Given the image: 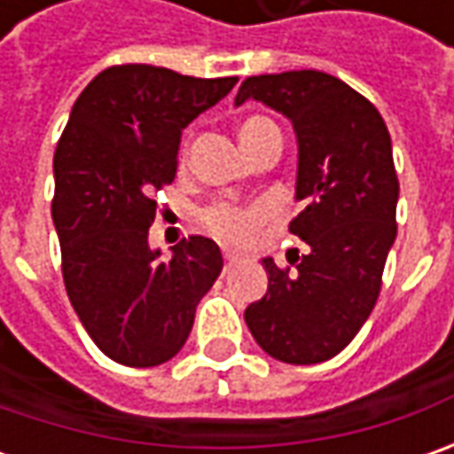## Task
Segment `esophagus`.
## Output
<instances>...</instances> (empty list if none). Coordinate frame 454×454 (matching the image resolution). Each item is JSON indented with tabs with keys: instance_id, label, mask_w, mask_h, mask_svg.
Instances as JSON below:
<instances>
[{
	"instance_id": "obj_1",
	"label": "esophagus",
	"mask_w": 454,
	"mask_h": 454,
	"mask_svg": "<svg viewBox=\"0 0 454 454\" xmlns=\"http://www.w3.org/2000/svg\"><path fill=\"white\" fill-rule=\"evenodd\" d=\"M222 257H224V265H235L237 262L235 253H227V250H224V254H222Z\"/></svg>"
}]
</instances>
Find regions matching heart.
<instances>
[{
    "label": "heart",
    "mask_w": 454,
    "mask_h": 454,
    "mask_svg": "<svg viewBox=\"0 0 454 454\" xmlns=\"http://www.w3.org/2000/svg\"><path fill=\"white\" fill-rule=\"evenodd\" d=\"M280 138L278 123L268 115H247L239 123V141L247 153H253L260 144ZM186 159V146H182V164ZM270 219V204L268 201H212L204 207L200 215L201 230L215 237L222 245H247L253 242L257 230Z\"/></svg>",
    "instance_id": "heart-1"
}]
</instances>
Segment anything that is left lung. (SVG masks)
<instances>
[{"label": "left lung", "instance_id": "obj_1", "mask_svg": "<svg viewBox=\"0 0 454 454\" xmlns=\"http://www.w3.org/2000/svg\"><path fill=\"white\" fill-rule=\"evenodd\" d=\"M247 98L286 114L298 133V200L288 230L308 245L290 268L265 260L268 293L245 323L265 354L308 366L340 354L372 316L396 237L399 179L392 138L376 106L318 70L254 75Z\"/></svg>", "mask_w": 454, "mask_h": 454}]
</instances>
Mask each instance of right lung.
Returning a JSON list of instances; mask_svg holds the SVG:
<instances>
[{"instance_id": "add662e5", "label": "right lung", "mask_w": 454, "mask_h": 454, "mask_svg": "<svg viewBox=\"0 0 454 454\" xmlns=\"http://www.w3.org/2000/svg\"><path fill=\"white\" fill-rule=\"evenodd\" d=\"M237 78H192L153 65H114L88 82L55 149L52 222L67 298L98 348L149 369L189 339L201 295L222 272L201 235L149 250L153 192L174 182L182 131L235 88Z\"/></svg>"}]
</instances>
